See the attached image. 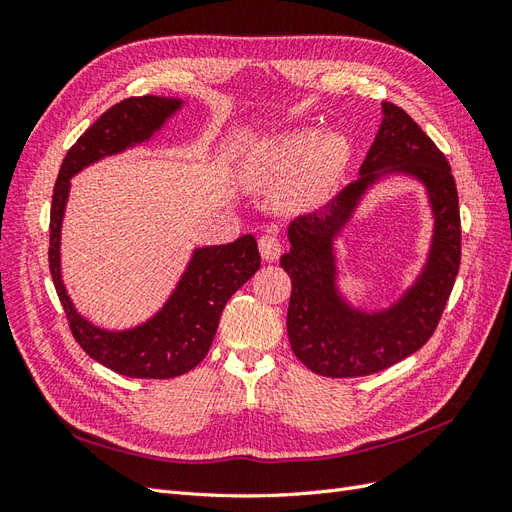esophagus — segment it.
Wrapping results in <instances>:
<instances>
[{
	"instance_id": "obj_1",
	"label": "esophagus",
	"mask_w": 512,
	"mask_h": 512,
	"mask_svg": "<svg viewBox=\"0 0 512 512\" xmlns=\"http://www.w3.org/2000/svg\"><path fill=\"white\" fill-rule=\"evenodd\" d=\"M258 247H260L262 258H265L267 262H275L277 258H280V254H282L280 239H277L275 235H269V232L258 239Z\"/></svg>"
}]
</instances>
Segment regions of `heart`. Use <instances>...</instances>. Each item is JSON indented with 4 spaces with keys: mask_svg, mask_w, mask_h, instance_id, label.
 I'll return each instance as SVG.
<instances>
[{
    "mask_svg": "<svg viewBox=\"0 0 512 512\" xmlns=\"http://www.w3.org/2000/svg\"><path fill=\"white\" fill-rule=\"evenodd\" d=\"M342 151V138L335 134L290 132L256 151L247 177L262 190H280L292 180L290 198L312 200L329 185Z\"/></svg>",
    "mask_w": 512,
    "mask_h": 512,
    "instance_id": "heart-1",
    "label": "heart"
}]
</instances>
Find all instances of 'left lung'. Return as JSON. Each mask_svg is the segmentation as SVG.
<instances>
[{
	"label": "left lung",
	"instance_id": "obj_1",
	"mask_svg": "<svg viewBox=\"0 0 512 512\" xmlns=\"http://www.w3.org/2000/svg\"><path fill=\"white\" fill-rule=\"evenodd\" d=\"M406 176L422 185L432 213V239L415 280L389 306L352 302L341 286L338 244L362 200L384 178ZM290 252L280 265L290 275L288 339L297 359L320 376H369L423 348L451 297L461 260V222L455 179L442 151L391 102L359 168V179L320 211L288 226Z\"/></svg>",
	"mask_w": 512,
	"mask_h": 512
}]
</instances>
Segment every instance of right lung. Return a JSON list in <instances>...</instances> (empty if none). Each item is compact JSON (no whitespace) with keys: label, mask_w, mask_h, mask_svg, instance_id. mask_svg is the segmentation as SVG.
<instances>
[{"label":"right lung","mask_w":512,"mask_h":512,"mask_svg":"<svg viewBox=\"0 0 512 512\" xmlns=\"http://www.w3.org/2000/svg\"><path fill=\"white\" fill-rule=\"evenodd\" d=\"M185 100L141 96L115 104L72 145L61 162L51 205L49 262L72 335L91 359L128 378L166 380L205 359L228 299L260 269L254 235L226 245H196L166 301L143 322L126 329L100 327L74 305L61 271V228L76 177L104 158L151 143Z\"/></svg>","instance_id":"right-lung-1"}]
</instances>
